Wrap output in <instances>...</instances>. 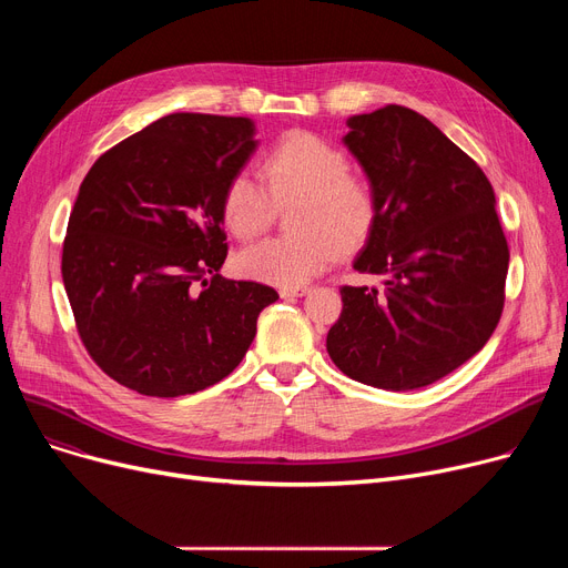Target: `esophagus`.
Returning <instances> with one entry per match:
<instances>
[{
	"instance_id": "1",
	"label": "esophagus",
	"mask_w": 568,
	"mask_h": 568,
	"mask_svg": "<svg viewBox=\"0 0 568 568\" xmlns=\"http://www.w3.org/2000/svg\"><path fill=\"white\" fill-rule=\"evenodd\" d=\"M308 292V287H281L278 294L283 300H292V296H304Z\"/></svg>"
}]
</instances>
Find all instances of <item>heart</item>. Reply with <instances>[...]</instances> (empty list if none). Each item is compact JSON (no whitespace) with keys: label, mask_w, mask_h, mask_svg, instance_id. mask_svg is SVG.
I'll return each mask as SVG.
<instances>
[{"label":"heart","mask_w":568,"mask_h":568,"mask_svg":"<svg viewBox=\"0 0 568 568\" xmlns=\"http://www.w3.org/2000/svg\"><path fill=\"white\" fill-rule=\"evenodd\" d=\"M262 176L266 186L244 170L227 179L221 193L225 227L248 242L272 225L274 200L302 197V234L264 239L239 253L236 266L246 278L302 287L334 264L341 248L364 246L377 225L379 197L371 179L352 172L343 149L311 131H290L268 146Z\"/></svg>","instance_id":"heart-1"}]
</instances>
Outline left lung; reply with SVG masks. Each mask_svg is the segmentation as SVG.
Wrapping results in <instances>:
<instances>
[{"label": "left lung", "mask_w": 568, "mask_h": 568, "mask_svg": "<svg viewBox=\"0 0 568 568\" xmlns=\"http://www.w3.org/2000/svg\"><path fill=\"white\" fill-rule=\"evenodd\" d=\"M345 144L377 189L379 216L359 274L343 285L326 334L332 362L377 389H422L479 352L504 311L509 244L484 170L419 112L386 105L349 116Z\"/></svg>", "instance_id": "8db88e82"}]
</instances>
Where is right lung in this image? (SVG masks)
I'll use <instances>...</instances> for the list:
<instances>
[{"label": "right lung", "mask_w": 568, "mask_h": 568, "mask_svg": "<svg viewBox=\"0 0 568 568\" xmlns=\"http://www.w3.org/2000/svg\"><path fill=\"white\" fill-rule=\"evenodd\" d=\"M253 149L246 116L174 112L82 179L62 278L84 349L126 389L176 398L221 382L278 300L274 287L219 274L221 193Z\"/></svg>", "instance_id": "1"}]
</instances>
